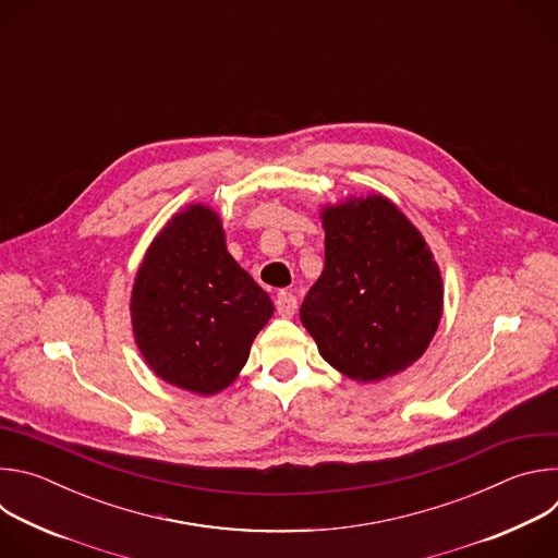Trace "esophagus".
Instances as JSON below:
<instances>
[{"instance_id":"obj_1","label":"esophagus","mask_w":558,"mask_h":558,"mask_svg":"<svg viewBox=\"0 0 558 558\" xmlns=\"http://www.w3.org/2000/svg\"><path fill=\"white\" fill-rule=\"evenodd\" d=\"M276 308H278V313H280V315L291 317V315L295 313V308H298V300H295V295H293V293H289V291H280V293L276 295Z\"/></svg>"}]
</instances>
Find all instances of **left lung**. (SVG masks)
Instances as JSON below:
<instances>
[{
  "instance_id": "1",
  "label": "left lung",
  "mask_w": 558,
  "mask_h": 558,
  "mask_svg": "<svg viewBox=\"0 0 558 558\" xmlns=\"http://www.w3.org/2000/svg\"><path fill=\"white\" fill-rule=\"evenodd\" d=\"M325 269L300 320L347 377L377 381L430 344L444 306L439 267L422 233L384 196L323 211Z\"/></svg>"
}]
</instances>
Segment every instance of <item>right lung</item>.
I'll return each mask as SVG.
<instances>
[{
  "label": "right lung",
  "instance_id": "add662e5",
  "mask_svg": "<svg viewBox=\"0 0 558 558\" xmlns=\"http://www.w3.org/2000/svg\"><path fill=\"white\" fill-rule=\"evenodd\" d=\"M130 311L149 368L179 388L214 395L245 366L274 302L229 256L218 214L190 205L149 245Z\"/></svg>",
  "mask_w": 558,
  "mask_h": 558
}]
</instances>
